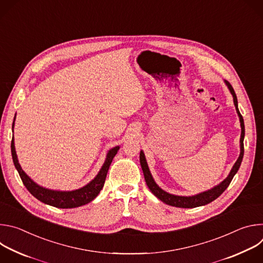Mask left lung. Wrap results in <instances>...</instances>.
Wrapping results in <instances>:
<instances>
[{"instance_id": "8db88e82", "label": "left lung", "mask_w": 263, "mask_h": 263, "mask_svg": "<svg viewBox=\"0 0 263 263\" xmlns=\"http://www.w3.org/2000/svg\"><path fill=\"white\" fill-rule=\"evenodd\" d=\"M224 84L227 85V87L229 88L232 97H233V102H234V106L236 108V112L239 118V122H240V127H241V134H240V154L238 156V159L236 160V162L234 163L233 167L231 168L228 177L222 180L219 184L215 185L214 187H212L211 190H208L206 192L200 193L198 195L195 196H189V197H184V196H176V195H172L166 193L165 191H163L162 189L157 185V183L155 182L151 172H149L148 165L146 163L145 160V156L144 153L142 151H140L139 154V160H140V165L143 172V176H144V180L145 183L147 185V187L149 189V191L152 192V194L157 197L160 201H162L163 203L170 205V206H174V207H179V208H195V207H199V206H204L206 204L211 203L212 201H214L215 199H217L224 191H226L227 187L229 186V184L231 183L233 177L235 176V174L237 173V171L239 170V166L241 164L242 158H243V138H245V123H243V119L240 115V112L238 110V103H237V97L235 95V91L232 87V85L226 81L223 80Z\"/></svg>"}]
</instances>
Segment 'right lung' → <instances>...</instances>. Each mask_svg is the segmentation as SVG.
<instances>
[{"label":"right lung","mask_w":263,"mask_h":263,"mask_svg":"<svg viewBox=\"0 0 263 263\" xmlns=\"http://www.w3.org/2000/svg\"><path fill=\"white\" fill-rule=\"evenodd\" d=\"M14 121H15V118H14ZM14 121L12 124V130L14 128ZM119 149H120V145H117L109 149L106 155L104 164L102 165L98 175L89 183L81 187V189L73 190V191H54V190H49V189H46V187L39 185L23 171L21 164L18 163L17 155L15 152L14 139L12 138V141H11V154H12L13 163L16 171L20 174V177L24 185L26 186V189L37 200H40L45 204H48L57 208H76V207H80L85 204H88L93 199H96L97 196L100 194L101 190L103 189L109 166L112 160H114L115 156L117 155Z\"/></svg>","instance_id":"1"}]
</instances>
